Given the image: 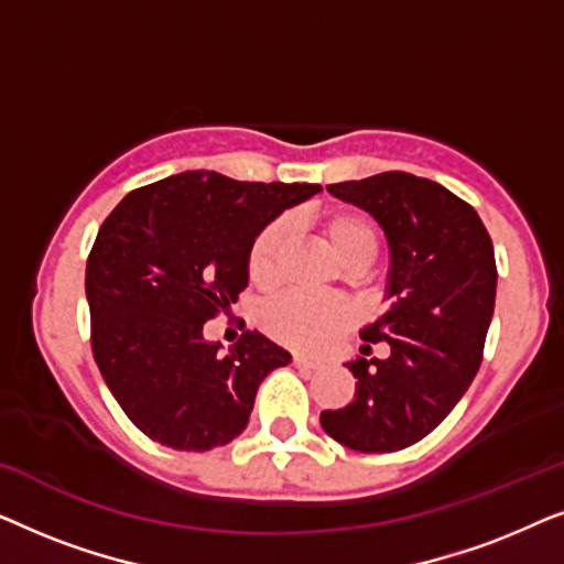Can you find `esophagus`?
Instances as JSON below:
<instances>
[{
    "mask_svg": "<svg viewBox=\"0 0 564 564\" xmlns=\"http://www.w3.org/2000/svg\"><path fill=\"white\" fill-rule=\"evenodd\" d=\"M292 361H295V367H300V369H318L321 367V361L307 359V357H303V354H295Z\"/></svg>",
    "mask_w": 564,
    "mask_h": 564,
    "instance_id": "34e87169",
    "label": "esophagus"
}]
</instances>
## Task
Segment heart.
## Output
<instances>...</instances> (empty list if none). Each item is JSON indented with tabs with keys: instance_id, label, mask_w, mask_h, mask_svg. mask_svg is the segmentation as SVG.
<instances>
[{
	"instance_id": "b5f03b06",
	"label": "heart",
	"mask_w": 564,
	"mask_h": 564,
	"mask_svg": "<svg viewBox=\"0 0 564 564\" xmlns=\"http://www.w3.org/2000/svg\"><path fill=\"white\" fill-rule=\"evenodd\" d=\"M321 234L328 249L346 269H367L377 257V234L361 215L334 213L321 223ZM290 241V226L274 220L253 238L249 249V280L267 290L280 280L284 246ZM357 313L346 300L288 295L267 307L264 326L276 341L297 349H321L334 341Z\"/></svg>"
}]
</instances>
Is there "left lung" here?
<instances>
[{
    "instance_id": "obj_1",
    "label": "left lung",
    "mask_w": 564,
    "mask_h": 564,
    "mask_svg": "<svg viewBox=\"0 0 564 564\" xmlns=\"http://www.w3.org/2000/svg\"><path fill=\"white\" fill-rule=\"evenodd\" d=\"M380 223L390 249V307L361 328L388 341L390 357L346 361L357 392L323 411L338 444L382 454L429 436L465 395L482 361L496 307V253L480 215L442 184L405 172L328 184Z\"/></svg>"
}]
</instances>
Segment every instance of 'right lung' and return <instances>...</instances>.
Returning a JSON list of instances; mask_svg holds the SVG:
<instances>
[{"mask_svg":"<svg viewBox=\"0 0 564 564\" xmlns=\"http://www.w3.org/2000/svg\"><path fill=\"white\" fill-rule=\"evenodd\" d=\"M321 184L184 172L107 215L87 259L91 351L122 411L153 442L207 452L241 434L264 377L290 351L246 330L228 354L203 326L249 284V249Z\"/></svg>","mask_w":564,"mask_h":564,"instance_id":"1","label":"right lung"}]
</instances>
